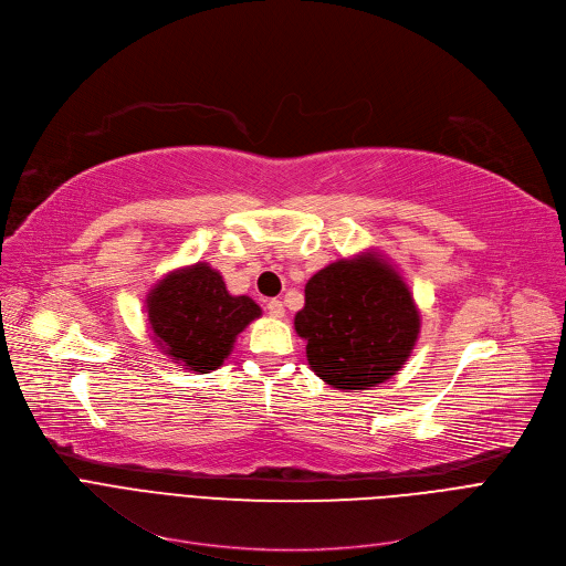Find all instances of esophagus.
Listing matches in <instances>:
<instances>
[{
  "label": "esophagus",
  "instance_id": "obj_1",
  "mask_svg": "<svg viewBox=\"0 0 566 566\" xmlns=\"http://www.w3.org/2000/svg\"><path fill=\"white\" fill-rule=\"evenodd\" d=\"M268 311H270V315H274V317H283V315H285V306H283L281 298H270V302H268Z\"/></svg>",
  "mask_w": 566,
  "mask_h": 566
}]
</instances>
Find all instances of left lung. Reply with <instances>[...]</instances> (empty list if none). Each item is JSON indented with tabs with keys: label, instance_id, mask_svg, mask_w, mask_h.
<instances>
[{
	"label": "left lung",
	"instance_id": "left-lung-1",
	"mask_svg": "<svg viewBox=\"0 0 566 566\" xmlns=\"http://www.w3.org/2000/svg\"><path fill=\"white\" fill-rule=\"evenodd\" d=\"M311 370L338 390H368L400 373L420 334L413 296L375 253L331 262L294 315Z\"/></svg>",
	"mask_w": 566,
	"mask_h": 566
}]
</instances>
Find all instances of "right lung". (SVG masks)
<instances>
[{
	"mask_svg": "<svg viewBox=\"0 0 566 566\" xmlns=\"http://www.w3.org/2000/svg\"><path fill=\"white\" fill-rule=\"evenodd\" d=\"M155 343L191 373L217 370L235 338L260 317L249 296H232L208 262L166 274L146 296Z\"/></svg>",
	"mask_w": 566,
	"mask_h": 566,
	"instance_id": "obj_1",
	"label": "right lung"
}]
</instances>
